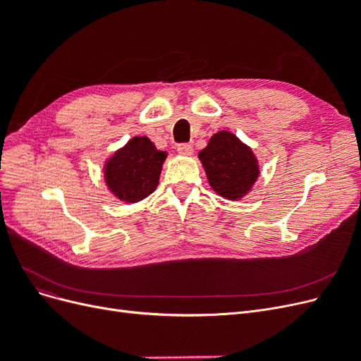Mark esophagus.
<instances>
[{
    "mask_svg": "<svg viewBox=\"0 0 361 361\" xmlns=\"http://www.w3.org/2000/svg\"><path fill=\"white\" fill-rule=\"evenodd\" d=\"M178 152L180 155H185V157H191L192 155V146L191 145H187V143H183V145H179L178 146Z\"/></svg>",
    "mask_w": 361,
    "mask_h": 361,
    "instance_id": "1",
    "label": "esophagus"
}]
</instances>
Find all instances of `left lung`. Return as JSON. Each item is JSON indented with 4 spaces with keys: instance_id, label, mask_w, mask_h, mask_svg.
Instances as JSON below:
<instances>
[{
    "instance_id": "obj_1",
    "label": "left lung",
    "mask_w": 361,
    "mask_h": 361,
    "mask_svg": "<svg viewBox=\"0 0 361 361\" xmlns=\"http://www.w3.org/2000/svg\"><path fill=\"white\" fill-rule=\"evenodd\" d=\"M207 183L221 197L238 202L251 191L260 169L250 146L233 133L218 130L199 152Z\"/></svg>"
}]
</instances>
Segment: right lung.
<instances>
[{"label":"right lung","mask_w":361,"mask_h":361,"mask_svg":"<svg viewBox=\"0 0 361 361\" xmlns=\"http://www.w3.org/2000/svg\"><path fill=\"white\" fill-rule=\"evenodd\" d=\"M167 152L158 150L147 137H133L104 164L108 191L125 203L146 199L158 187Z\"/></svg>","instance_id":"add662e5"}]
</instances>
